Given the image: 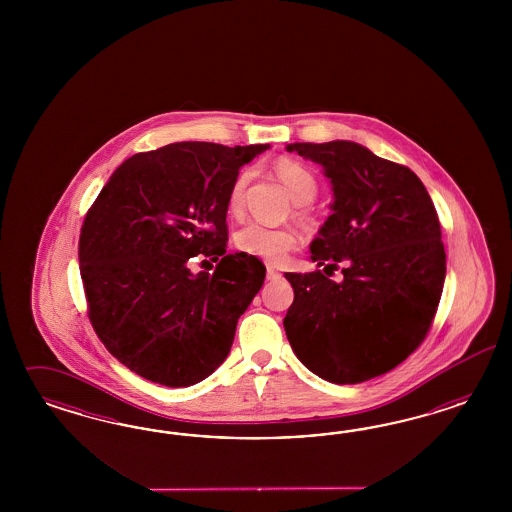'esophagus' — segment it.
Instances as JSON below:
<instances>
[{"instance_id": "esophagus-1", "label": "esophagus", "mask_w": 512, "mask_h": 512, "mask_svg": "<svg viewBox=\"0 0 512 512\" xmlns=\"http://www.w3.org/2000/svg\"><path fill=\"white\" fill-rule=\"evenodd\" d=\"M281 278V272H278L276 268H272V266H268L266 268V279H279Z\"/></svg>"}]
</instances>
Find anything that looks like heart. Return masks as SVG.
<instances>
[{
	"mask_svg": "<svg viewBox=\"0 0 512 512\" xmlns=\"http://www.w3.org/2000/svg\"><path fill=\"white\" fill-rule=\"evenodd\" d=\"M274 171L278 174L279 180L285 184L296 204H310L317 197L319 182L310 167H306L304 163L296 161L293 157H281L276 161ZM251 174H253L251 169H242L234 176L229 197H227L231 214H240ZM296 216L306 225H310L311 217L304 210H300ZM234 244L240 251L248 253L251 257H257L264 263L281 264L291 251L298 248V234L291 229H274V227H266L263 223H248L236 233Z\"/></svg>",
	"mask_w": 512,
	"mask_h": 512,
	"instance_id": "1",
	"label": "heart"
}]
</instances>
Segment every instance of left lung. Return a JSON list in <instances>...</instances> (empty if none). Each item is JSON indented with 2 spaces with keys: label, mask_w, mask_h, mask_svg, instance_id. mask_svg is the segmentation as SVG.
Listing matches in <instances>:
<instances>
[{
  "label": "left lung",
  "mask_w": 512,
  "mask_h": 512,
  "mask_svg": "<svg viewBox=\"0 0 512 512\" xmlns=\"http://www.w3.org/2000/svg\"><path fill=\"white\" fill-rule=\"evenodd\" d=\"M287 150L321 163L336 199L310 248L325 272L285 274L295 291L287 340L325 381H370L402 364L434 323L447 272L434 202L415 172L357 142ZM340 263L336 284L324 274Z\"/></svg>",
  "instance_id": "obj_1"
}]
</instances>
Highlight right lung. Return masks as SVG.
<instances>
[{
  "label": "right lung",
  "instance_id": "1",
  "mask_svg": "<svg viewBox=\"0 0 512 512\" xmlns=\"http://www.w3.org/2000/svg\"><path fill=\"white\" fill-rule=\"evenodd\" d=\"M268 144L174 142L129 157L84 217L78 263L97 338L131 372L165 387L195 385L227 358L266 268L227 255V197ZM195 258L218 261L195 277Z\"/></svg>",
  "mask_w": 512,
  "mask_h": 512
}]
</instances>
